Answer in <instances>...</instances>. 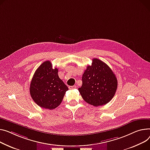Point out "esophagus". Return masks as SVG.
<instances>
[{"instance_id": "1", "label": "esophagus", "mask_w": 150, "mask_h": 150, "mask_svg": "<svg viewBox=\"0 0 150 150\" xmlns=\"http://www.w3.org/2000/svg\"><path fill=\"white\" fill-rule=\"evenodd\" d=\"M76 88V86H69V88L70 90H72V89H75Z\"/></svg>"}]
</instances>
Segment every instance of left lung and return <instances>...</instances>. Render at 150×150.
Returning a JSON list of instances; mask_svg holds the SVG:
<instances>
[{
	"label": "left lung",
	"instance_id": "1",
	"mask_svg": "<svg viewBox=\"0 0 150 150\" xmlns=\"http://www.w3.org/2000/svg\"><path fill=\"white\" fill-rule=\"evenodd\" d=\"M83 84L78 88L84 100L95 107L103 105L112 100L117 87V78L112 70L97 58L92 59L82 77Z\"/></svg>",
	"mask_w": 150,
	"mask_h": 150
}]
</instances>
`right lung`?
I'll return each instance as SVG.
<instances>
[{"instance_id":"right-lung-1","label":"right lung","mask_w":150,"mask_h":150,"mask_svg":"<svg viewBox=\"0 0 150 150\" xmlns=\"http://www.w3.org/2000/svg\"><path fill=\"white\" fill-rule=\"evenodd\" d=\"M58 69L50 61L43 62L35 72L30 84V95L40 107L52 110L63 101L68 87L59 78Z\"/></svg>"}]
</instances>
